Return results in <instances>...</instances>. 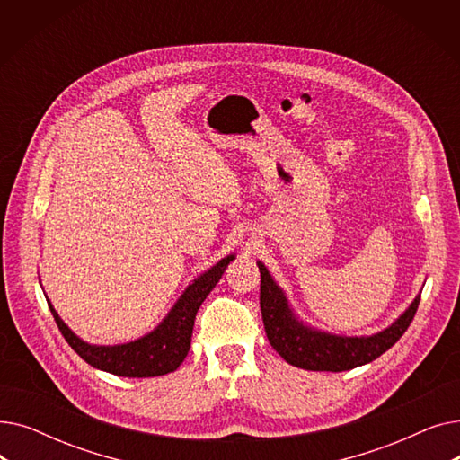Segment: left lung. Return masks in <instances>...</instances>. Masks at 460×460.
<instances>
[{
  "label": "left lung",
  "instance_id": "1",
  "mask_svg": "<svg viewBox=\"0 0 460 460\" xmlns=\"http://www.w3.org/2000/svg\"><path fill=\"white\" fill-rule=\"evenodd\" d=\"M259 264L261 272V313L264 332L274 350L291 366L307 371H349L358 366L369 364L392 349L401 335L408 330L420 305V298L412 302L404 315L390 328L371 337H337L309 330L302 326L287 305L279 287L270 278L264 264Z\"/></svg>",
  "mask_w": 460,
  "mask_h": 460
}]
</instances>
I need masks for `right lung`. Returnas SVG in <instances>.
Wrapping results in <instances>:
<instances>
[{
    "instance_id": "1",
    "label": "right lung",
    "mask_w": 460,
    "mask_h": 460,
    "mask_svg": "<svg viewBox=\"0 0 460 460\" xmlns=\"http://www.w3.org/2000/svg\"><path fill=\"white\" fill-rule=\"evenodd\" d=\"M234 257L229 255L205 272L201 278L193 281L175 307L169 313L167 319L149 335L141 337V340L128 343V345H117V347H94L84 343L80 337L72 333L66 324L59 319L56 309L50 305L54 321L66 340L82 359H85L89 366L117 375V376H128V378H149L160 376L175 371L188 354L191 343V332L193 321H196L198 309L208 293L220 281L229 261Z\"/></svg>"
}]
</instances>
